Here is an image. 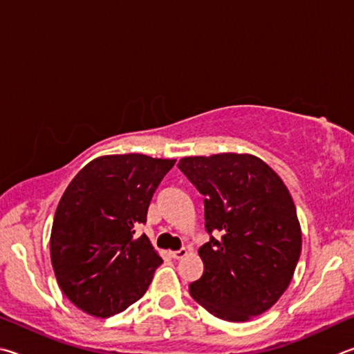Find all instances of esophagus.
<instances>
[{
	"label": "esophagus",
	"instance_id": "obj_1",
	"mask_svg": "<svg viewBox=\"0 0 354 354\" xmlns=\"http://www.w3.org/2000/svg\"><path fill=\"white\" fill-rule=\"evenodd\" d=\"M188 255V250L185 249V247H182L180 250H176V252H171V257L174 258V259H182V258H185Z\"/></svg>",
	"mask_w": 354,
	"mask_h": 354
}]
</instances>
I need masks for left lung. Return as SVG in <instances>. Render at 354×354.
Segmentation results:
<instances>
[{
	"label": "left lung",
	"instance_id": "obj_1",
	"mask_svg": "<svg viewBox=\"0 0 354 354\" xmlns=\"http://www.w3.org/2000/svg\"><path fill=\"white\" fill-rule=\"evenodd\" d=\"M180 171L205 196L203 275L189 294L214 317L247 322L288 289L301 253V228L280 176L252 153L185 157Z\"/></svg>",
	"mask_w": 354,
	"mask_h": 354
}]
</instances>
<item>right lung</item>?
I'll return each instance as SVG.
<instances>
[{
	"label": "right lung",
	"instance_id": "add662e5",
	"mask_svg": "<svg viewBox=\"0 0 354 354\" xmlns=\"http://www.w3.org/2000/svg\"><path fill=\"white\" fill-rule=\"evenodd\" d=\"M176 160L142 153L102 155L68 185L54 214L49 250L68 300L95 317L138 301L163 263L145 224L155 189Z\"/></svg>",
	"mask_w": 354,
	"mask_h": 354
}]
</instances>
